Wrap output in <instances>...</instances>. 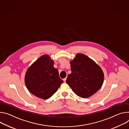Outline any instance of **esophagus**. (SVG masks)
<instances>
[{
	"label": "esophagus",
	"mask_w": 129,
	"mask_h": 129,
	"mask_svg": "<svg viewBox=\"0 0 129 129\" xmlns=\"http://www.w3.org/2000/svg\"><path fill=\"white\" fill-rule=\"evenodd\" d=\"M66 79H67V78H64L63 79L64 82H66Z\"/></svg>",
	"instance_id": "obj_1"
}]
</instances>
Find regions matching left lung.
<instances>
[{
	"mask_svg": "<svg viewBox=\"0 0 129 129\" xmlns=\"http://www.w3.org/2000/svg\"><path fill=\"white\" fill-rule=\"evenodd\" d=\"M71 73L67 83L78 96L87 98L102 87L104 75L102 69L86 55L77 54L71 62Z\"/></svg>",
	"mask_w": 129,
	"mask_h": 129,
	"instance_id": "1",
	"label": "left lung"
}]
</instances>
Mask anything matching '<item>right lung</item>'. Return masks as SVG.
<instances>
[{
  "instance_id": "obj_1",
  "label": "right lung",
  "mask_w": 129,
  "mask_h": 129,
  "mask_svg": "<svg viewBox=\"0 0 129 129\" xmlns=\"http://www.w3.org/2000/svg\"><path fill=\"white\" fill-rule=\"evenodd\" d=\"M54 61L47 55L41 56L26 71L25 83L32 94L40 98H50L59 88L63 81L58 71L53 67Z\"/></svg>"
}]
</instances>
